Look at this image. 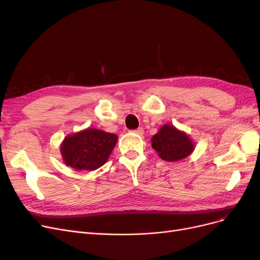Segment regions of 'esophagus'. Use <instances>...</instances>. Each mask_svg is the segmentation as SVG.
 Wrapping results in <instances>:
<instances>
[{
    "mask_svg": "<svg viewBox=\"0 0 260 260\" xmlns=\"http://www.w3.org/2000/svg\"><path fill=\"white\" fill-rule=\"evenodd\" d=\"M132 132H133V133H136V135L142 136L143 133H144V129H143V128H138V129H136V130H133Z\"/></svg>",
    "mask_w": 260,
    "mask_h": 260,
    "instance_id": "1",
    "label": "esophagus"
}]
</instances>
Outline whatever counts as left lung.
I'll return each instance as SVG.
<instances>
[{
  "mask_svg": "<svg viewBox=\"0 0 260 260\" xmlns=\"http://www.w3.org/2000/svg\"><path fill=\"white\" fill-rule=\"evenodd\" d=\"M152 147L161 159L178 161L190 156L195 144L184 131L177 129L174 124L165 123L152 138Z\"/></svg>",
  "mask_w": 260,
  "mask_h": 260,
  "instance_id": "8db88e82",
  "label": "left lung"
}]
</instances>
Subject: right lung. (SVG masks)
Masks as SVG:
<instances>
[{"instance_id": "1", "label": "right lung", "mask_w": 260, "mask_h": 260, "mask_svg": "<svg viewBox=\"0 0 260 260\" xmlns=\"http://www.w3.org/2000/svg\"><path fill=\"white\" fill-rule=\"evenodd\" d=\"M117 140L114 133L96 128L68 135L60 144L62 161L76 170H96L107 161Z\"/></svg>"}]
</instances>
